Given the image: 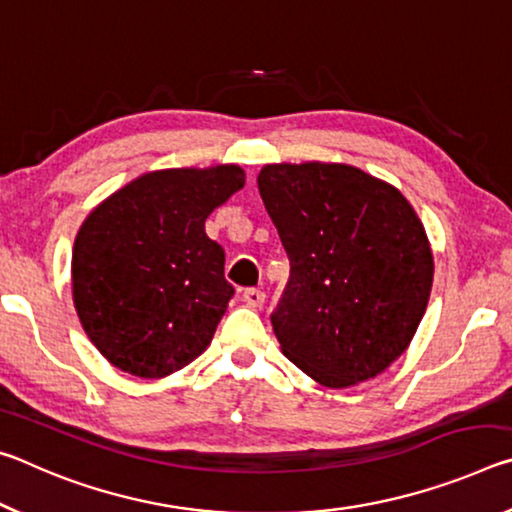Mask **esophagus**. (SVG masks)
<instances>
[{
    "mask_svg": "<svg viewBox=\"0 0 512 512\" xmlns=\"http://www.w3.org/2000/svg\"><path fill=\"white\" fill-rule=\"evenodd\" d=\"M242 299H245V304L249 308H261L265 304V292L258 290V288H249V290H245Z\"/></svg>",
    "mask_w": 512,
    "mask_h": 512,
    "instance_id": "1",
    "label": "esophagus"
}]
</instances>
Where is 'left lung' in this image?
<instances>
[{
	"label": "left lung",
	"mask_w": 512,
	"mask_h": 512,
	"mask_svg": "<svg viewBox=\"0 0 512 512\" xmlns=\"http://www.w3.org/2000/svg\"><path fill=\"white\" fill-rule=\"evenodd\" d=\"M256 181L290 258L272 315L283 356L324 388L379 376L431 297L433 251L415 208L347 163H272Z\"/></svg>",
	"instance_id": "left-lung-1"
}]
</instances>
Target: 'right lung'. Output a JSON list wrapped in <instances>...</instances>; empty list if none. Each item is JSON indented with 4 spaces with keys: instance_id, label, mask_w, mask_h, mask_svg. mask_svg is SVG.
Here are the masks:
<instances>
[{
    "instance_id": "obj_1",
    "label": "right lung",
    "mask_w": 512,
    "mask_h": 512,
    "mask_svg": "<svg viewBox=\"0 0 512 512\" xmlns=\"http://www.w3.org/2000/svg\"><path fill=\"white\" fill-rule=\"evenodd\" d=\"M245 186L240 165L152 170L92 208L72 247V299L108 363L165 379L211 345L233 288L204 222Z\"/></svg>"
}]
</instances>
